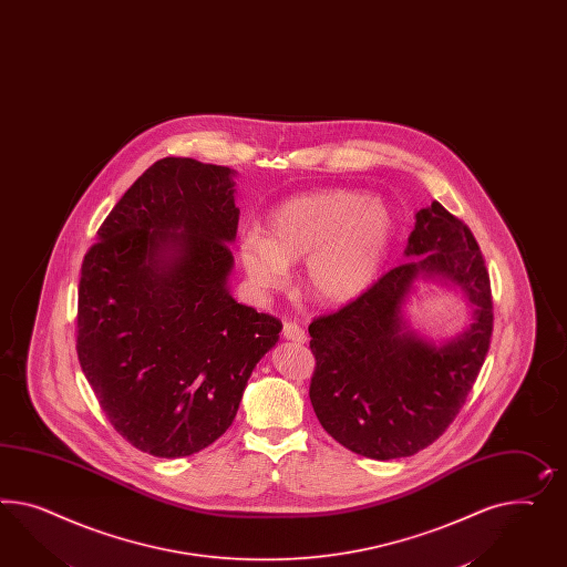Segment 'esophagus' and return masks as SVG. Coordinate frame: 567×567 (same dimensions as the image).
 Here are the masks:
<instances>
[{"mask_svg":"<svg viewBox=\"0 0 567 567\" xmlns=\"http://www.w3.org/2000/svg\"><path fill=\"white\" fill-rule=\"evenodd\" d=\"M282 337L292 342H299V344H303L307 340L306 330L297 322L282 323Z\"/></svg>","mask_w":567,"mask_h":567,"instance_id":"obj_1","label":"esophagus"}]
</instances>
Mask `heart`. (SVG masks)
<instances>
[{"label": "heart", "mask_w": 567, "mask_h": 567, "mask_svg": "<svg viewBox=\"0 0 567 567\" xmlns=\"http://www.w3.org/2000/svg\"><path fill=\"white\" fill-rule=\"evenodd\" d=\"M399 235L388 202L359 189H316L275 206L237 245L247 278L261 289H280L289 264L306 260L307 292L328 307L351 306L375 285Z\"/></svg>", "instance_id": "b5f03b06"}]
</instances>
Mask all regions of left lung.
<instances>
[{"mask_svg": "<svg viewBox=\"0 0 567 567\" xmlns=\"http://www.w3.org/2000/svg\"><path fill=\"white\" fill-rule=\"evenodd\" d=\"M409 261L361 299L309 323L316 371L309 399L322 427L359 456L406 458L433 444L456 419L489 351V272L471 229L440 202L419 210ZM460 290L472 322L433 343L405 318L415 285Z\"/></svg>", "mask_w": 567, "mask_h": 567, "instance_id": "1", "label": "left lung"}]
</instances>
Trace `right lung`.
<instances>
[{
	"mask_svg": "<svg viewBox=\"0 0 567 567\" xmlns=\"http://www.w3.org/2000/svg\"><path fill=\"white\" fill-rule=\"evenodd\" d=\"M233 177L184 156L156 161L82 261L80 368L115 431L158 458L192 456L230 427L282 330L230 297Z\"/></svg>",
	"mask_w": 567,
	"mask_h": 567,
	"instance_id": "right-lung-1",
	"label": "right lung"
}]
</instances>
